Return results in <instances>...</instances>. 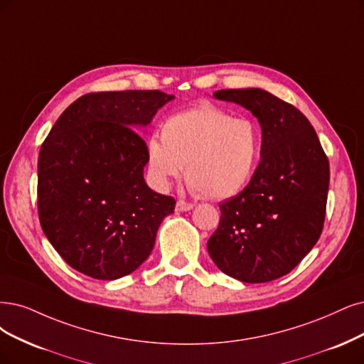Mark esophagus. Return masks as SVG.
Masks as SVG:
<instances>
[{"mask_svg": "<svg viewBox=\"0 0 364 364\" xmlns=\"http://www.w3.org/2000/svg\"><path fill=\"white\" fill-rule=\"evenodd\" d=\"M193 208V204L186 203V200H177V205H175V210L177 211H191Z\"/></svg>", "mask_w": 364, "mask_h": 364, "instance_id": "esophagus-1", "label": "esophagus"}]
</instances>
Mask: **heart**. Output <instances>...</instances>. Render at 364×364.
I'll return each instance as SVG.
<instances>
[{"mask_svg":"<svg viewBox=\"0 0 364 364\" xmlns=\"http://www.w3.org/2000/svg\"><path fill=\"white\" fill-rule=\"evenodd\" d=\"M262 133L246 118L219 107L200 106L171 117L161 139L146 142V164L153 181L165 189L181 177L210 199H226L247 184L261 157Z\"/></svg>","mask_w":364,"mask_h":364,"instance_id":"b5f03b06","label":"heart"}]
</instances>
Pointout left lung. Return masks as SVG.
<instances>
[{"instance_id":"1","label":"left lung","mask_w":364,"mask_h":364,"mask_svg":"<svg viewBox=\"0 0 364 364\" xmlns=\"http://www.w3.org/2000/svg\"><path fill=\"white\" fill-rule=\"evenodd\" d=\"M258 119L261 161L243 192L219 205L220 222L207 249L220 272L246 284L288 274L312 250L324 226L328 159L297 107L261 88L213 94Z\"/></svg>"}]
</instances>
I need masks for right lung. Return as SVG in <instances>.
<instances>
[{
  "label": "right lung",
  "instance_id": "1",
  "mask_svg": "<svg viewBox=\"0 0 364 364\" xmlns=\"http://www.w3.org/2000/svg\"><path fill=\"white\" fill-rule=\"evenodd\" d=\"M173 96L159 90L91 92L60 115L38 153V219L75 270L115 280L150 257L175 199L144 180L146 144L136 132ZM135 130L133 131L132 129Z\"/></svg>",
  "mask_w": 364,
  "mask_h": 364
}]
</instances>
